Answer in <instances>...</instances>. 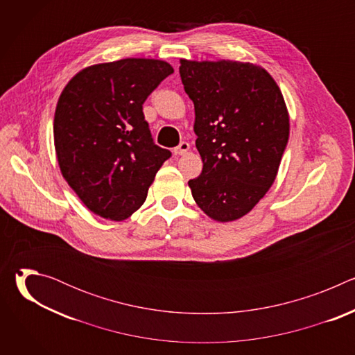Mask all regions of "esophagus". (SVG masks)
Returning <instances> with one entry per match:
<instances>
[{
    "mask_svg": "<svg viewBox=\"0 0 355 355\" xmlns=\"http://www.w3.org/2000/svg\"><path fill=\"white\" fill-rule=\"evenodd\" d=\"M188 150H189V143L181 141V143L174 148V155H175V156H182V155L187 153Z\"/></svg>",
    "mask_w": 355,
    "mask_h": 355,
    "instance_id": "34e87169",
    "label": "esophagus"
}]
</instances>
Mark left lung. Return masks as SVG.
<instances>
[{
  "mask_svg": "<svg viewBox=\"0 0 355 355\" xmlns=\"http://www.w3.org/2000/svg\"><path fill=\"white\" fill-rule=\"evenodd\" d=\"M180 76L195 108L204 168L189 180L196 205L218 222L254 208L275 181L289 137L282 92L260 66L182 59Z\"/></svg>",
  "mask_w": 355,
  "mask_h": 355,
  "instance_id": "8db88e82",
  "label": "left lung"
}]
</instances>
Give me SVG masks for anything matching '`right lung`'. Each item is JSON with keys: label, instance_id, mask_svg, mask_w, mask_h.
I'll use <instances>...</instances> for the list:
<instances>
[{"label": "right lung", "instance_id": "right-lung-1", "mask_svg": "<svg viewBox=\"0 0 355 355\" xmlns=\"http://www.w3.org/2000/svg\"><path fill=\"white\" fill-rule=\"evenodd\" d=\"M173 67L155 59L89 66L64 87L55 112L60 171L95 215L123 220L146 200L171 151L155 144L143 104Z\"/></svg>", "mask_w": 355, "mask_h": 355}]
</instances>
